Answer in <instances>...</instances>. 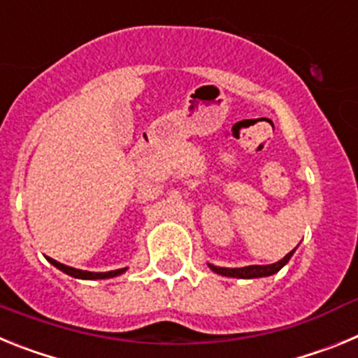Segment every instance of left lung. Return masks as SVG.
Here are the masks:
<instances>
[{"label":"left lung","mask_w":358,"mask_h":358,"mask_svg":"<svg viewBox=\"0 0 358 358\" xmlns=\"http://www.w3.org/2000/svg\"><path fill=\"white\" fill-rule=\"evenodd\" d=\"M296 249L289 252V255L283 258V260L276 262V264L271 265H249V267H240V268H226V267H215V265H210V268L213 273L222 274V276H231V278H264V276H271V274L278 273L287 262L290 260V256L294 255Z\"/></svg>","instance_id":"left-lung-1"}]
</instances>
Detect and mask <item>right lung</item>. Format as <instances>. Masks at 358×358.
Returning a JSON list of instances; mask_svg holds the SVG:
<instances>
[{
	"label": "right lung",
	"mask_w": 358,
	"mask_h": 358,
	"mask_svg": "<svg viewBox=\"0 0 358 358\" xmlns=\"http://www.w3.org/2000/svg\"><path fill=\"white\" fill-rule=\"evenodd\" d=\"M48 260L52 262L57 268H61L62 273L69 274V276H73V278H80V280H103V278H113V276H118V274L125 273V268L109 271V273H90V271H80V268H73V267H68V265H64V264H59V262L53 260V258H48Z\"/></svg>",
	"instance_id": "1"
}]
</instances>
